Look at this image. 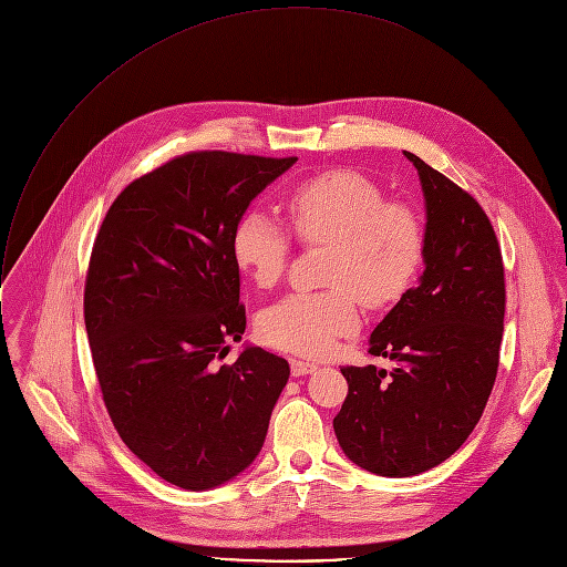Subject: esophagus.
I'll use <instances>...</instances> for the list:
<instances>
[{"label": "esophagus", "mask_w": 567, "mask_h": 567, "mask_svg": "<svg viewBox=\"0 0 567 567\" xmlns=\"http://www.w3.org/2000/svg\"><path fill=\"white\" fill-rule=\"evenodd\" d=\"M318 365L311 363V361H302V359H291V374L293 377H302V374H309L313 372Z\"/></svg>", "instance_id": "34e87169"}]
</instances>
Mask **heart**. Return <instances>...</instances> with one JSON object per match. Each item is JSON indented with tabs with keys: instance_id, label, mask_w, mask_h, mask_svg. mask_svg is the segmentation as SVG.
<instances>
[{
	"instance_id": "1",
	"label": "heart",
	"mask_w": 567,
	"mask_h": 567,
	"mask_svg": "<svg viewBox=\"0 0 567 567\" xmlns=\"http://www.w3.org/2000/svg\"><path fill=\"white\" fill-rule=\"evenodd\" d=\"M285 206L305 245H330L322 280L332 287L285 296L260 313L258 332L271 348L322 357L359 330V298L383 309L409 293L424 262V226L411 206L388 202L357 171L309 177L287 193ZM230 251L258 287H274L287 269L291 235L274 215L251 208L235 224Z\"/></svg>"
}]
</instances>
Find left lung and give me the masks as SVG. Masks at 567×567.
I'll return each instance as SVG.
<instances>
[{
  "instance_id": "left-lung-1",
  "label": "left lung",
  "mask_w": 567,
  "mask_h": 567,
  "mask_svg": "<svg viewBox=\"0 0 567 567\" xmlns=\"http://www.w3.org/2000/svg\"><path fill=\"white\" fill-rule=\"evenodd\" d=\"M426 199L424 276L374 328L368 352L396 363L346 365L334 417L343 453L365 471L409 477L451 457L496 383L505 267L482 206L413 152Z\"/></svg>"
}]
</instances>
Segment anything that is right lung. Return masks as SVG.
<instances>
[{
  "label": "right lung",
  "instance_id": "right-lung-1",
  "mask_svg": "<svg viewBox=\"0 0 567 567\" xmlns=\"http://www.w3.org/2000/svg\"><path fill=\"white\" fill-rule=\"evenodd\" d=\"M298 156L186 152L110 206L85 280V328L125 446L182 489H213L260 453L289 363L239 341L247 309L230 237Z\"/></svg>",
  "mask_w": 567,
  "mask_h": 567
}]
</instances>
